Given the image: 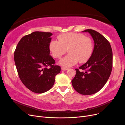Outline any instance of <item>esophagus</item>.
Listing matches in <instances>:
<instances>
[{
	"label": "esophagus",
	"instance_id": "1",
	"mask_svg": "<svg viewBox=\"0 0 125 125\" xmlns=\"http://www.w3.org/2000/svg\"><path fill=\"white\" fill-rule=\"evenodd\" d=\"M61 68H62V70H66L68 69V68H66V67H62Z\"/></svg>",
	"mask_w": 125,
	"mask_h": 125
}]
</instances>
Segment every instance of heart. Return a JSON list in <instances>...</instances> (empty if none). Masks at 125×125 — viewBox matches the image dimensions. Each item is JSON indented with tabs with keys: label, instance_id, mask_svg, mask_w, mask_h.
Listing matches in <instances>:
<instances>
[{
	"label": "heart",
	"instance_id": "1",
	"mask_svg": "<svg viewBox=\"0 0 125 125\" xmlns=\"http://www.w3.org/2000/svg\"><path fill=\"white\" fill-rule=\"evenodd\" d=\"M58 41L52 40L49 49L53 58L60 59L67 52L69 53L60 60L61 65L68 67L79 62L83 63L89 59L93 51L92 40L82 33L67 32L57 36Z\"/></svg>",
	"mask_w": 125,
	"mask_h": 125
}]
</instances>
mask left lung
<instances>
[{"label":"left lung","instance_id":"obj_1","mask_svg":"<svg viewBox=\"0 0 125 125\" xmlns=\"http://www.w3.org/2000/svg\"><path fill=\"white\" fill-rule=\"evenodd\" d=\"M83 31L92 36L94 49L89 59L75 69L76 74L72 83L76 92L89 95L99 92L109 79L113 68V51L109 42L98 32L93 29Z\"/></svg>","mask_w":125,"mask_h":125}]
</instances>
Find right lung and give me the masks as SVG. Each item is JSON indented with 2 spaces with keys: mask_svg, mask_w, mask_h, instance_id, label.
Here are the masks:
<instances>
[{
  "mask_svg": "<svg viewBox=\"0 0 125 125\" xmlns=\"http://www.w3.org/2000/svg\"><path fill=\"white\" fill-rule=\"evenodd\" d=\"M51 32L35 31L20 40L14 60L20 79L31 92L41 94L52 88L61 68L49 55Z\"/></svg>",
  "mask_w": 125,
  "mask_h": 125,
  "instance_id": "add662e5",
  "label": "right lung"
}]
</instances>
